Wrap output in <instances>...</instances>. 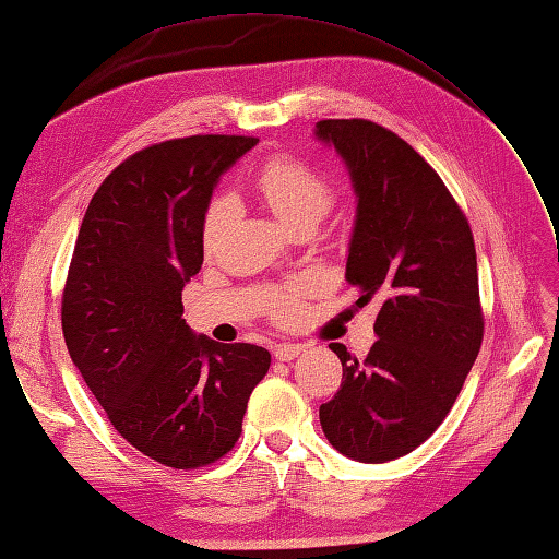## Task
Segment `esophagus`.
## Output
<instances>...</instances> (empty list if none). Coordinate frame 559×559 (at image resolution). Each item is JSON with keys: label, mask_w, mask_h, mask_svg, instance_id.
Here are the masks:
<instances>
[{"label": "esophagus", "mask_w": 559, "mask_h": 559, "mask_svg": "<svg viewBox=\"0 0 559 559\" xmlns=\"http://www.w3.org/2000/svg\"><path fill=\"white\" fill-rule=\"evenodd\" d=\"M304 353L301 344H277L275 346V358L282 362H289L294 358H298Z\"/></svg>", "instance_id": "1"}]
</instances>
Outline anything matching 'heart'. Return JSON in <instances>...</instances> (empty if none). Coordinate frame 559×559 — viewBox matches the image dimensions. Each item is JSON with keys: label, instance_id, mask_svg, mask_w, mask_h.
Wrapping results in <instances>:
<instances>
[{"label": "heart", "instance_id": "obj_1", "mask_svg": "<svg viewBox=\"0 0 559 559\" xmlns=\"http://www.w3.org/2000/svg\"><path fill=\"white\" fill-rule=\"evenodd\" d=\"M255 192L261 194L267 209L287 229L301 221H320L334 203L330 182L308 168L306 163L294 158H275L265 163L255 177ZM233 217L235 203L229 199H217L211 203L206 221H203V243H206V249H215V243L221 241ZM294 294L280 296L277 316L282 320H289L294 318Z\"/></svg>", "mask_w": 559, "mask_h": 559}]
</instances>
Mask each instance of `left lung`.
<instances>
[{
  "instance_id": "8db88e82",
  "label": "left lung",
  "mask_w": 559,
  "mask_h": 559,
  "mask_svg": "<svg viewBox=\"0 0 559 559\" xmlns=\"http://www.w3.org/2000/svg\"><path fill=\"white\" fill-rule=\"evenodd\" d=\"M316 140L344 160L356 194L346 282L379 304L365 360L330 344L342 389L320 405L338 453L379 465L439 429L479 356L484 318L467 217L399 134L370 120H320Z\"/></svg>"
}]
</instances>
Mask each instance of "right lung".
Masks as SVG:
<instances>
[{
  "label": "right lung",
  "mask_w": 559,
  "mask_h": 559,
  "mask_svg": "<svg viewBox=\"0 0 559 559\" xmlns=\"http://www.w3.org/2000/svg\"><path fill=\"white\" fill-rule=\"evenodd\" d=\"M255 142L197 134L122 160L92 197L68 270L71 360L120 437L175 469L211 465L237 443L270 367L265 348L217 344L182 318L213 189Z\"/></svg>",
  "instance_id": "obj_1"
}]
</instances>
